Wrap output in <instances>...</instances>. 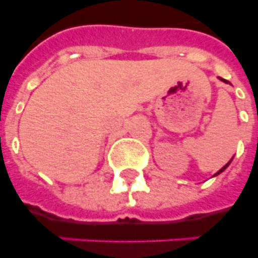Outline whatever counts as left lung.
I'll return each instance as SVG.
<instances>
[{"label":"left lung","mask_w":258,"mask_h":258,"mask_svg":"<svg viewBox=\"0 0 258 258\" xmlns=\"http://www.w3.org/2000/svg\"><path fill=\"white\" fill-rule=\"evenodd\" d=\"M220 80H221V82H224V83H229V82H226V80H225V79H221V78H220ZM232 161H233V158H232V159H230V161H229V162H228V163H226V165H225V166H224V167H222V169H221V170H220V171H217V172H216V174H214V176H216V175H218V174H221V172L224 171V170H225V169H226V167H228V166H229V165H230V162H232Z\"/></svg>","instance_id":"obj_1"}]
</instances>
